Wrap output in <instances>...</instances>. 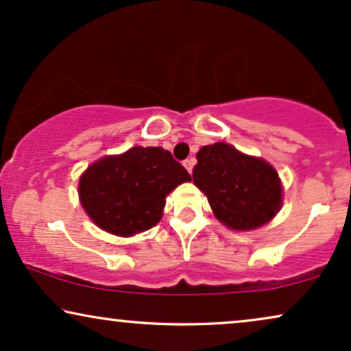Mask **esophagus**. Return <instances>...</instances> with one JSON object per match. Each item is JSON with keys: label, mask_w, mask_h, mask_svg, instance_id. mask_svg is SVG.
Returning a JSON list of instances; mask_svg holds the SVG:
<instances>
[{"label": "esophagus", "mask_w": 351, "mask_h": 351, "mask_svg": "<svg viewBox=\"0 0 351 351\" xmlns=\"http://www.w3.org/2000/svg\"><path fill=\"white\" fill-rule=\"evenodd\" d=\"M194 163H196V158H193V157H191V158H186V160L183 162V165H184L186 170H188V171L191 173V171H193V167H194Z\"/></svg>", "instance_id": "1"}]
</instances>
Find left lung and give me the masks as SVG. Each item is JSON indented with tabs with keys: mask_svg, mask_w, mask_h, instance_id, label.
Here are the masks:
<instances>
[{
	"mask_svg": "<svg viewBox=\"0 0 351 351\" xmlns=\"http://www.w3.org/2000/svg\"><path fill=\"white\" fill-rule=\"evenodd\" d=\"M193 181L206 194L214 215L232 230L263 227L282 207V183L263 158L215 143L199 150Z\"/></svg>",
	"mask_w": 351,
	"mask_h": 351,
	"instance_id": "1",
	"label": "left lung"
}]
</instances>
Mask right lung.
Listing matches in <instances>:
<instances>
[{
	"mask_svg": "<svg viewBox=\"0 0 351 351\" xmlns=\"http://www.w3.org/2000/svg\"><path fill=\"white\" fill-rule=\"evenodd\" d=\"M191 181L186 168L162 147H131L92 163L79 180V199L92 221L118 237L152 228L165 197Z\"/></svg>",
	"mask_w": 351,
	"mask_h": 351,
	"instance_id": "1",
	"label": "right lung"
}]
</instances>
